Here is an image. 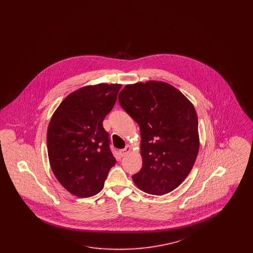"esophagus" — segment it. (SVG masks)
Segmentation results:
<instances>
[{
    "label": "esophagus",
    "instance_id": "obj_1",
    "mask_svg": "<svg viewBox=\"0 0 253 253\" xmlns=\"http://www.w3.org/2000/svg\"><path fill=\"white\" fill-rule=\"evenodd\" d=\"M131 150H132V147L130 146V145H127L124 149H122L121 150L119 153H120V156L121 157H125V156H127L130 152H131Z\"/></svg>",
    "mask_w": 253,
    "mask_h": 253
}]
</instances>
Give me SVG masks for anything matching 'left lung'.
I'll use <instances>...</instances> for the list:
<instances>
[{
  "instance_id": "left-lung-1",
  "label": "left lung",
  "mask_w": 253,
  "mask_h": 253,
  "mask_svg": "<svg viewBox=\"0 0 253 253\" xmlns=\"http://www.w3.org/2000/svg\"><path fill=\"white\" fill-rule=\"evenodd\" d=\"M121 107L139 125L142 168L132 175L145 193L163 195L189 175L198 155V120L193 103L172 85L149 81L127 84Z\"/></svg>"
}]
</instances>
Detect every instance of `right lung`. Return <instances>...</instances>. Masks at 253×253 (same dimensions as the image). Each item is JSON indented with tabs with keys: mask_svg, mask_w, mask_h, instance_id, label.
<instances>
[{
	"mask_svg": "<svg viewBox=\"0 0 253 253\" xmlns=\"http://www.w3.org/2000/svg\"><path fill=\"white\" fill-rule=\"evenodd\" d=\"M121 84L82 87L66 96L47 129L50 166L62 187L78 197H90L104 186L116 164L102 122L114 107Z\"/></svg>",
	"mask_w": 253,
	"mask_h": 253,
	"instance_id": "right-lung-1",
	"label": "right lung"
}]
</instances>
